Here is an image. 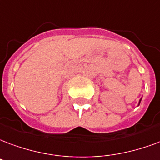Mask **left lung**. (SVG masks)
<instances>
[{
	"mask_svg": "<svg viewBox=\"0 0 160 160\" xmlns=\"http://www.w3.org/2000/svg\"><path fill=\"white\" fill-rule=\"evenodd\" d=\"M141 101H142V98H141V99H140V101H139V103H138V106H139V104H140Z\"/></svg>",
	"mask_w": 160,
	"mask_h": 160,
	"instance_id": "obj_1",
	"label": "left lung"
}]
</instances>
